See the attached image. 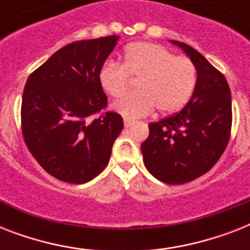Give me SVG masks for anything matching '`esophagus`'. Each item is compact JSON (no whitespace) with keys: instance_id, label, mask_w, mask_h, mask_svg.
Segmentation results:
<instances>
[{"instance_id":"esophagus-1","label":"esophagus","mask_w":250,"mask_h":250,"mask_svg":"<svg viewBox=\"0 0 250 250\" xmlns=\"http://www.w3.org/2000/svg\"><path fill=\"white\" fill-rule=\"evenodd\" d=\"M123 123H125V127H131V125H133V121H131V119H128V118H125V121H123Z\"/></svg>"}]
</instances>
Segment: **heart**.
Segmentation results:
<instances>
[{"instance_id":"1","label":"heart","mask_w":250,"mask_h":250,"mask_svg":"<svg viewBox=\"0 0 250 250\" xmlns=\"http://www.w3.org/2000/svg\"><path fill=\"white\" fill-rule=\"evenodd\" d=\"M98 84L106 94L119 97L136 80L137 92L114 102L111 107L128 119L144 117L153 107L161 115L183 109L193 94L197 71L187 57L175 56L162 45L139 41L125 46L122 63L106 61L98 70Z\"/></svg>"}]
</instances>
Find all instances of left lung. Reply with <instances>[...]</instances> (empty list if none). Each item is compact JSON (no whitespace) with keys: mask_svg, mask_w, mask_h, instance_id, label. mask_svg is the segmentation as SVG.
Here are the masks:
<instances>
[{"mask_svg":"<svg viewBox=\"0 0 250 250\" xmlns=\"http://www.w3.org/2000/svg\"><path fill=\"white\" fill-rule=\"evenodd\" d=\"M170 42L193 62L197 83L178 114L149 125L141 152L154 178L167 184H184L208 172L223 154L231 133L232 104L222 72L189 45Z\"/></svg>","mask_w":250,"mask_h":250,"instance_id":"1","label":"left lung"}]
</instances>
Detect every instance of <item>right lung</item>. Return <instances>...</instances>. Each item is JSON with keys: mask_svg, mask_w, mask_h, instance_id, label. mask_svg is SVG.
Masks as SVG:
<instances>
[{"mask_svg": "<svg viewBox=\"0 0 250 250\" xmlns=\"http://www.w3.org/2000/svg\"><path fill=\"white\" fill-rule=\"evenodd\" d=\"M119 36L71 42L29 75L21 98L25 145L48 174L83 184L109 164L111 148L123 129L118 113L106 111L107 97L98 84V70Z\"/></svg>", "mask_w": 250, "mask_h": 250, "instance_id": "right-lung-1", "label": "right lung"}]
</instances>
